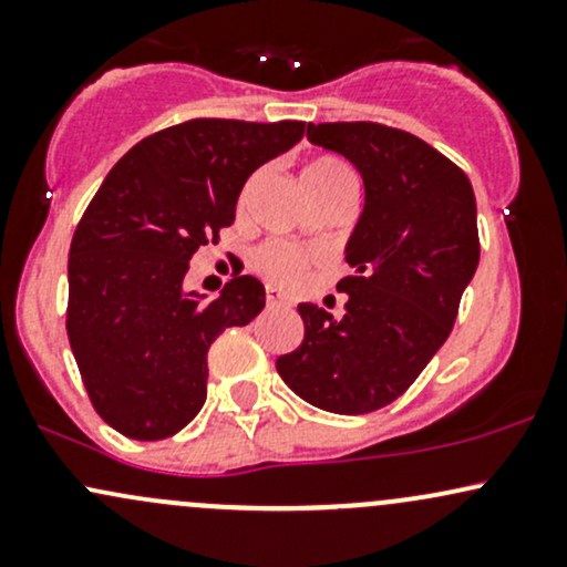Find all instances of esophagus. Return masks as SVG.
<instances>
[{
    "mask_svg": "<svg viewBox=\"0 0 567 567\" xmlns=\"http://www.w3.org/2000/svg\"><path fill=\"white\" fill-rule=\"evenodd\" d=\"M266 306H269V309H285V306H290V301L279 290L266 288Z\"/></svg>",
    "mask_w": 567,
    "mask_h": 567,
    "instance_id": "34e87169",
    "label": "esophagus"
}]
</instances>
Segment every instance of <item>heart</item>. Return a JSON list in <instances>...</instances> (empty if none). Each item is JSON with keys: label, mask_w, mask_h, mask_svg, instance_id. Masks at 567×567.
<instances>
[{"label": "heart", "mask_w": 567, "mask_h": 567, "mask_svg": "<svg viewBox=\"0 0 567 567\" xmlns=\"http://www.w3.org/2000/svg\"><path fill=\"white\" fill-rule=\"evenodd\" d=\"M333 178H351L349 167L336 157H315L303 167V181H333ZM309 261L311 258L306 256V252L296 250V247L285 243H269L256 252V269L261 271L269 282L282 285V288H290V285L301 282Z\"/></svg>", "instance_id": "1"}]
</instances>
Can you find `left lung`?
I'll return each instance as SVG.
<instances>
[{
    "label": "left lung",
    "instance_id": "8db88e82",
    "mask_svg": "<svg viewBox=\"0 0 567 567\" xmlns=\"http://www.w3.org/2000/svg\"><path fill=\"white\" fill-rule=\"evenodd\" d=\"M343 154L365 184V210L347 243L343 317L298 306L301 347L277 373L309 405L360 415L386 408L451 336L480 264L477 202L466 173L405 130L379 122L306 127Z\"/></svg>",
    "mask_w": 567,
    "mask_h": 567
}]
</instances>
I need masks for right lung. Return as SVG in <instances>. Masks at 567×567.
Returning <instances> with one entry per match:
<instances>
[{"instance_id": "obj_1", "label": "right lung", "mask_w": 567, "mask_h": 567, "mask_svg": "<svg viewBox=\"0 0 567 567\" xmlns=\"http://www.w3.org/2000/svg\"><path fill=\"white\" fill-rule=\"evenodd\" d=\"M303 122L188 120L112 167L69 250L66 333L90 402L133 440H165L205 405L207 349L261 315L243 275L216 301L186 290L194 252L234 224L245 181L303 138Z\"/></svg>"}]
</instances>
